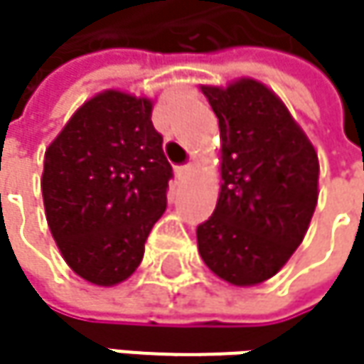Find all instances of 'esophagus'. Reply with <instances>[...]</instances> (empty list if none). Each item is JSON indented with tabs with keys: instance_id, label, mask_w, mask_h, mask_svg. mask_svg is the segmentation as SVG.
Instances as JSON below:
<instances>
[{
	"instance_id": "obj_1",
	"label": "esophagus",
	"mask_w": 364,
	"mask_h": 364,
	"mask_svg": "<svg viewBox=\"0 0 364 364\" xmlns=\"http://www.w3.org/2000/svg\"><path fill=\"white\" fill-rule=\"evenodd\" d=\"M191 173H193V164H185V166H179V168H177L179 179H187V177H191Z\"/></svg>"
}]
</instances>
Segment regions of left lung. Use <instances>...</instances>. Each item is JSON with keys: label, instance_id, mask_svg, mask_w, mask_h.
I'll list each match as a JSON object with an SVG mask.
<instances>
[{"label": "left lung", "instance_id": "1", "mask_svg": "<svg viewBox=\"0 0 364 364\" xmlns=\"http://www.w3.org/2000/svg\"><path fill=\"white\" fill-rule=\"evenodd\" d=\"M219 119L221 191L196 230L213 274L234 287L272 278L301 245L318 202V156L261 82L202 86Z\"/></svg>", "mask_w": 364, "mask_h": 364}]
</instances>
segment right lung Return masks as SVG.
<instances>
[{"instance_id":"obj_1","label":"right lung","mask_w":364,"mask_h":364,"mask_svg":"<svg viewBox=\"0 0 364 364\" xmlns=\"http://www.w3.org/2000/svg\"><path fill=\"white\" fill-rule=\"evenodd\" d=\"M151 107L145 97L105 90L71 115L43 156L48 228L67 265L99 287L132 276L166 210L173 166Z\"/></svg>"}]
</instances>
